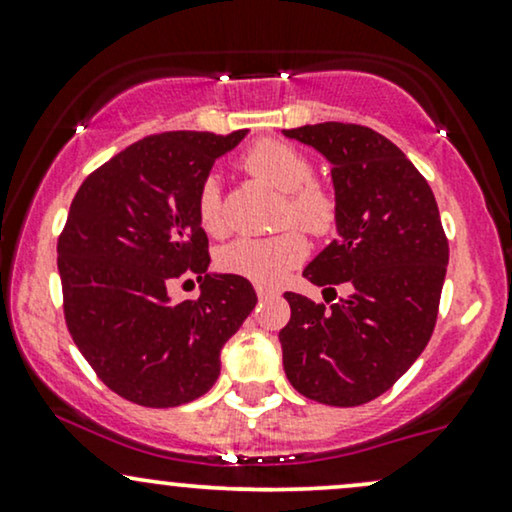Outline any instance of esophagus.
<instances>
[{
	"label": "esophagus",
	"mask_w": 512,
	"mask_h": 512,
	"mask_svg": "<svg viewBox=\"0 0 512 512\" xmlns=\"http://www.w3.org/2000/svg\"><path fill=\"white\" fill-rule=\"evenodd\" d=\"M255 291H257V298H272V295H276L274 288L260 286V283H257V286H255Z\"/></svg>",
	"instance_id": "obj_1"
}]
</instances>
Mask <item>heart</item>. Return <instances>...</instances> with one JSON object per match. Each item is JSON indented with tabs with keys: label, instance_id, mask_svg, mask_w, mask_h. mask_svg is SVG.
<instances>
[{
	"label": "heart",
	"instance_id": "heart-1",
	"mask_svg": "<svg viewBox=\"0 0 512 512\" xmlns=\"http://www.w3.org/2000/svg\"><path fill=\"white\" fill-rule=\"evenodd\" d=\"M243 166L283 195L281 221H295L312 233H326L336 221V200L312 181V162L281 140H262L243 155ZM197 221L209 236L226 231L217 178L209 176L197 190ZM307 255V238L298 229L274 236L236 238L219 250L217 262L226 274L243 276L260 286H276Z\"/></svg>",
	"mask_w": 512,
	"mask_h": 512
}]
</instances>
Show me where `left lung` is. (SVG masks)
Segmentation results:
<instances>
[{
    "mask_svg": "<svg viewBox=\"0 0 512 512\" xmlns=\"http://www.w3.org/2000/svg\"><path fill=\"white\" fill-rule=\"evenodd\" d=\"M283 135L331 164L336 195L338 238L303 276L315 286H350L331 307L283 293L291 305L279 331L283 369L305 398L353 408L389 391L427 348L448 240L432 188L389 138L338 121Z\"/></svg>",
    "mask_w": 512,
    "mask_h": 512,
    "instance_id": "8db88e82",
    "label": "left lung"
}]
</instances>
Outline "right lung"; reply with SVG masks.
Instances as JSON below:
<instances>
[{
  "label": "right lung",
  "instance_id": "add662e5",
  "mask_svg": "<svg viewBox=\"0 0 512 512\" xmlns=\"http://www.w3.org/2000/svg\"><path fill=\"white\" fill-rule=\"evenodd\" d=\"M248 131H174L138 140L85 178L59 236L64 317L80 353L121 398L176 408L221 372V348L257 303L236 274H212L197 190ZM183 273L201 298L171 304Z\"/></svg>",
  "mask_w": 512,
  "mask_h": 512
}]
</instances>
